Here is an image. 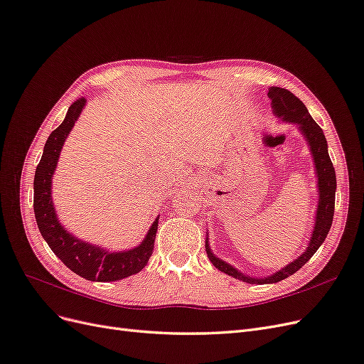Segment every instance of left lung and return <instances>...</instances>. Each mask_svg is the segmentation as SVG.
Returning a JSON list of instances; mask_svg holds the SVG:
<instances>
[{
    "label": "left lung",
    "mask_w": 364,
    "mask_h": 364,
    "mask_svg": "<svg viewBox=\"0 0 364 364\" xmlns=\"http://www.w3.org/2000/svg\"><path fill=\"white\" fill-rule=\"evenodd\" d=\"M267 95L272 100L273 114L278 118H281L282 121L296 124L306 139V144L310 147L313 159H314V167L317 174L318 205L316 211V223H314L310 243H308L306 250L299 258H296L293 262L287 264L284 269L270 274V277L252 278V277H247V274H243L234 266H230V264L225 262L223 259L217 258L213 253L211 247H209V245L206 243L208 258L220 272H225L226 274H229V277H234L237 279H241L249 284L279 282L299 270L304 264L314 255L316 250L321 247V245L325 241L329 229H331V225H333L334 205H336V188H337L336 171L333 167V162L328 155V144H326V138L323 135V130L318 127V124L311 118L305 105L290 91L284 90V87L272 86L269 87Z\"/></svg>",
    "instance_id": "obj_1"
}]
</instances>
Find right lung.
<instances>
[{"instance_id":"obj_1","label":"right lung","mask_w":364,"mask_h":364,"mask_svg":"<svg viewBox=\"0 0 364 364\" xmlns=\"http://www.w3.org/2000/svg\"><path fill=\"white\" fill-rule=\"evenodd\" d=\"M85 105V97L75 100L70 106L62 124L51 132L46 142L41 162L36 167L35 182H33V188H35L33 209H35L36 223L43 240L70 270L87 281H119L146 267L155 247L158 218L153 222L139 246L123 252H109L100 246L86 243L68 232L67 228H63L59 222L51 199L53 174L58 167L60 150Z\"/></svg>"}]
</instances>
